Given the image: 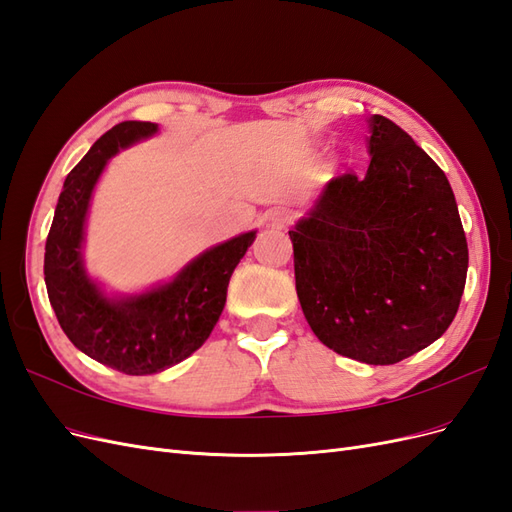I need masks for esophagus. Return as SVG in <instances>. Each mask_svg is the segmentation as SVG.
<instances>
[{"label": "esophagus", "mask_w": 512, "mask_h": 512, "mask_svg": "<svg viewBox=\"0 0 512 512\" xmlns=\"http://www.w3.org/2000/svg\"><path fill=\"white\" fill-rule=\"evenodd\" d=\"M292 222V211L286 207H275L265 213V224L269 228H286Z\"/></svg>", "instance_id": "1"}]
</instances>
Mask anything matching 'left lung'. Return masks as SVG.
<instances>
[{"instance_id": "obj_1", "label": "left lung", "mask_w": 512, "mask_h": 512, "mask_svg": "<svg viewBox=\"0 0 512 512\" xmlns=\"http://www.w3.org/2000/svg\"><path fill=\"white\" fill-rule=\"evenodd\" d=\"M369 168L327 183L292 230L303 314L324 346L367 365L408 359L451 327L468 241L442 168L369 117Z\"/></svg>"}]
</instances>
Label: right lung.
Returning a JSON list of instances; mask_svg holds the SVG:
<instances>
[{
	"instance_id": "obj_1",
	"label": "right lung",
	"mask_w": 512,
	"mask_h": 512,
	"mask_svg": "<svg viewBox=\"0 0 512 512\" xmlns=\"http://www.w3.org/2000/svg\"><path fill=\"white\" fill-rule=\"evenodd\" d=\"M158 132V123L121 121L102 134L64 181L44 247V282L70 342L98 363L128 376L158 374L207 342L218 322L230 275L256 232L211 247L173 282L143 294L108 299L83 267V235L91 192L119 149Z\"/></svg>"
}]
</instances>
